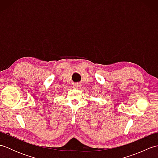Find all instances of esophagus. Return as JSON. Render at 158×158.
<instances>
[{
  "mask_svg": "<svg viewBox=\"0 0 158 158\" xmlns=\"http://www.w3.org/2000/svg\"><path fill=\"white\" fill-rule=\"evenodd\" d=\"M81 87V83H75V84H74L73 85V88L75 89H79Z\"/></svg>",
  "mask_w": 158,
  "mask_h": 158,
  "instance_id": "obj_1",
  "label": "esophagus"
}]
</instances>
